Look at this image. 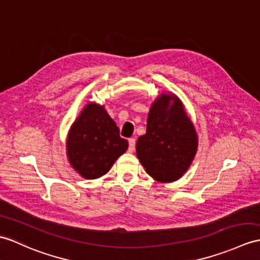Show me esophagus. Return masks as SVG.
I'll use <instances>...</instances> for the list:
<instances>
[{
	"instance_id": "obj_1",
	"label": "esophagus",
	"mask_w": 260,
	"mask_h": 260,
	"mask_svg": "<svg viewBox=\"0 0 260 260\" xmlns=\"http://www.w3.org/2000/svg\"><path fill=\"white\" fill-rule=\"evenodd\" d=\"M128 145H129V147H128V150H129V152H134V149H135V145H136L135 138H129V140H128Z\"/></svg>"
}]
</instances>
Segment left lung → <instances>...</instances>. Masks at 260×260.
<instances>
[{
	"label": "left lung",
	"mask_w": 260,
	"mask_h": 260,
	"mask_svg": "<svg viewBox=\"0 0 260 260\" xmlns=\"http://www.w3.org/2000/svg\"><path fill=\"white\" fill-rule=\"evenodd\" d=\"M198 138L183 103L162 93L150 107L146 133L138 137L136 155L145 171L160 183L183 176L194 159Z\"/></svg>",
	"instance_id": "left-lung-1"
}]
</instances>
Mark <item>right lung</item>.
<instances>
[{
  "instance_id": "obj_1",
  "label": "right lung",
  "mask_w": 260,
  "mask_h": 260,
  "mask_svg": "<svg viewBox=\"0 0 260 260\" xmlns=\"http://www.w3.org/2000/svg\"><path fill=\"white\" fill-rule=\"evenodd\" d=\"M128 148L119 128L105 107L88 103L71 126L66 153L71 166L86 179H95L111 170Z\"/></svg>"
}]
</instances>
